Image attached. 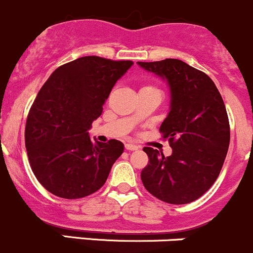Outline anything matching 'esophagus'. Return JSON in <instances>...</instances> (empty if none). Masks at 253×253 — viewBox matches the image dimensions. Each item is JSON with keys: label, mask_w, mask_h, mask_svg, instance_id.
<instances>
[{"label": "esophagus", "mask_w": 253, "mask_h": 253, "mask_svg": "<svg viewBox=\"0 0 253 253\" xmlns=\"http://www.w3.org/2000/svg\"><path fill=\"white\" fill-rule=\"evenodd\" d=\"M139 149V146H136V145L134 144H126V150L127 151H135V150Z\"/></svg>", "instance_id": "1"}]
</instances>
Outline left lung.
I'll return each instance as SVG.
<instances>
[{
  "mask_svg": "<svg viewBox=\"0 0 253 253\" xmlns=\"http://www.w3.org/2000/svg\"><path fill=\"white\" fill-rule=\"evenodd\" d=\"M167 82L169 112L160 126L171 156L144 147L149 165L141 181L149 193L169 204H187L203 196L221 171L230 126L221 94L211 77L178 59L137 62Z\"/></svg>",
  "mask_w": 253,
  "mask_h": 253,
  "instance_id": "left-lung-1",
  "label": "left lung"
}]
</instances>
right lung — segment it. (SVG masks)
Here are the masks:
<instances>
[{"instance_id": "add662e5", "label": "right lung", "mask_w": 253, "mask_h": 253, "mask_svg": "<svg viewBox=\"0 0 253 253\" xmlns=\"http://www.w3.org/2000/svg\"><path fill=\"white\" fill-rule=\"evenodd\" d=\"M132 64L80 57L57 67L39 91L27 118L26 149L37 179L54 196L84 198L106 183L124 145L92 141L88 130Z\"/></svg>"}]
</instances>
